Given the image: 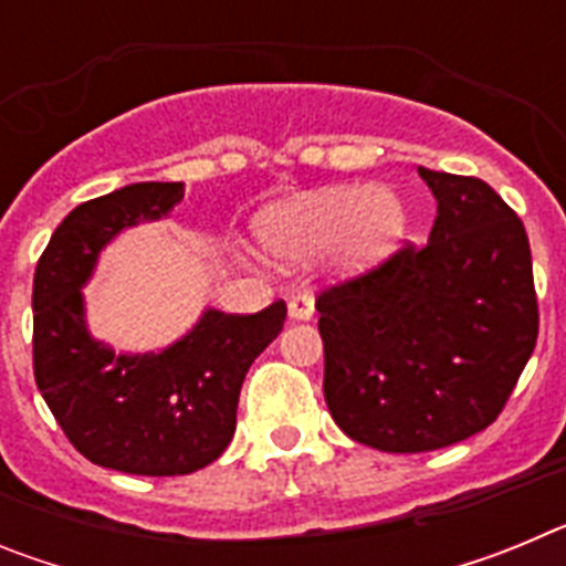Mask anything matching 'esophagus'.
<instances>
[{
	"mask_svg": "<svg viewBox=\"0 0 566 566\" xmlns=\"http://www.w3.org/2000/svg\"><path fill=\"white\" fill-rule=\"evenodd\" d=\"M289 317L292 319H312L314 317V297L308 292H300L289 300Z\"/></svg>",
	"mask_w": 566,
	"mask_h": 566,
	"instance_id": "esophagus-1",
	"label": "esophagus"
}]
</instances>
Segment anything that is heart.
Masks as SVG:
<instances>
[{"label": "heart", "mask_w": 566, "mask_h": 566, "mask_svg": "<svg viewBox=\"0 0 566 566\" xmlns=\"http://www.w3.org/2000/svg\"><path fill=\"white\" fill-rule=\"evenodd\" d=\"M405 227V203L388 189L328 187L269 209L260 240L286 260H308L339 243L345 269H368L394 252Z\"/></svg>", "instance_id": "heart-1"}]
</instances>
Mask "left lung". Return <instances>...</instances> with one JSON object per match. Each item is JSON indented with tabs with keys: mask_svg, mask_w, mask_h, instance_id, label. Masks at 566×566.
I'll list each match as a JSON object with an SVG mask.
<instances>
[{
	"mask_svg": "<svg viewBox=\"0 0 566 566\" xmlns=\"http://www.w3.org/2000/svg\"><path fill=\"white\" fill-rule=\"evenodd\" d=\"M424 247L317 294L334 422L385 453L448 448L496 422L538 337L524 223L479 178L419 167Z\"/></svg>",
	"mask_w": 566,
	"mask_h": 566,
	"instance_id": "obj_1",
	"label": "left lung"
}]
</instances>
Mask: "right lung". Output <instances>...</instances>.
<instances>
[{
    "label": "right lung",
    "instance_id": "right-lung-1",
    "mask_svg": "<svg viewBox=\"0 0 566 566\" xmlns=\"http://www.w3.org/2000/svg\"><path fill=\"white\" fill-rule=\"evenodd\" d=\"M181 198V184L147 181L78 203L33 274V374L50 413L84 459L135 476H184L227 451L249 365L286 323L277 300L258 314L207 308L158 354H115L90 337L82 286L98 252Z\"/></svg>",
    "mask_w": 566,
    "mask_h": 566
}]
</instances>
